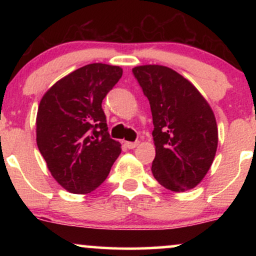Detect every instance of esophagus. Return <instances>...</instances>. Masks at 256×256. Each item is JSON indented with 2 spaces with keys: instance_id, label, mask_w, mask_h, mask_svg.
I'll return each instance as SVG.
<instances>
[{
  "instance_id": "obj_1",
  "label": "esophagus",
  "mask_w": 256,
  "mask_h": 256,
  "mask_svg": "<svg viewBox=\"0 0 256 256\" xmlns=\"http://www.w3.org/2000/svg\"><path fill=\"white\" fill-rule=\"evenodd\" d=\"M138 144H140V142H138V140H136V142H125L126 148H128V149L136 148V146H137Z\"/></svg>"
}]
</instances>
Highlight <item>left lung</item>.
Instances as JSON below:
<instances>
[{
	"label": "left lung",
	"mask_w": 256,
	"mask_h": 256,
	"mask_svg": "<svg viewBox=\"0 0 256 256\" xmlns=\"http://www.w3.org/2000/svg\"><path fill=\"white\" fill-rule=\"evenodd\" d=\"M132 72L150 104L152 176L174 192L198 186L218 148V126L210 104L192 83L170 67L143 64Z\"/></svg>",
	"instance_id": "8db88e82"
}]
</instances>
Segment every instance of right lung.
Returning <instances> with one entry per match:
<instances>
[{"label": "right lung", "instance_id": "1", "mask_svg": "<svg viewBox=\"0 0 256 256\" xmlns=\"http://www.w3.org/2000/svg\"><path fill=\"white\" fill-rule=\"evenodd\" d=\"M122 68L90 64L61 78L38 106L36 140L52 178L73 194H89L110 174L122 144L112 140L102 100Z\"/></svg>", "mask_w": 256, "mask_h": 256}]
</instances>
